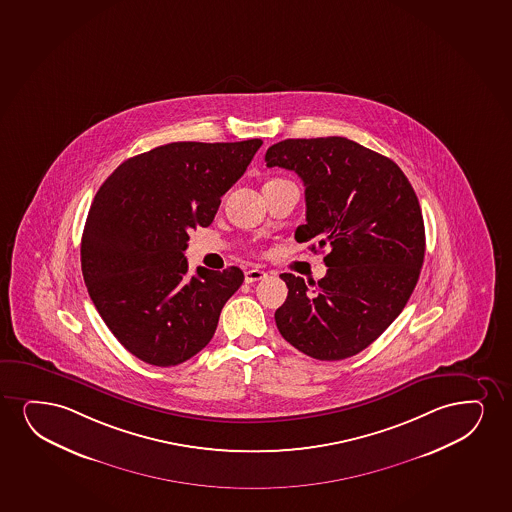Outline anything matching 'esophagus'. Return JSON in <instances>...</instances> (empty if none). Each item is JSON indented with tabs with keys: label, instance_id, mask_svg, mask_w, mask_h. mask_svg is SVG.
Instances as JSON below:
<instances>
[{
	"label": "esophagus",
	"instance_id": "obj_1",
	"mask_svg": "<svg viewBox=\"0 0 512 512\" xmlns=\"http://www.w3.org/2000/svg\"><path fill=\"white\" fill-rule=\"evenodd\" d=\"M266 277H268V273H266L265 270H259V268H251V270H247L246 272L247 284L259 282V280L266 279Z\"/></svg>",
	"mask_w": 512,
	"mask_h": 512
}]
</instances>
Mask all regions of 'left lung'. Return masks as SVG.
Listing matches in <instances>:
<instances>
[{
    "label": "left lung",
    "mask_w": 512,
    "mask_h": 512,
    "mask_svg": "<svg viewBox=\"0 0 512 512\" xmlns=\"http://www.w3.org/2000/svg\"><path fill=\"white\" fill-rule=\"evenodd\" d=\"M265 161L305 183L296 240L317 242L315 253L329 247L317 284L280 275L289 289L275 311L280 334L317 360L356 355L402 313L421 275L426 233L414 188L391 159L343 136L289 138Z\"/></svg>",
    "instance_id": "8db88e82"
}]
</instances>
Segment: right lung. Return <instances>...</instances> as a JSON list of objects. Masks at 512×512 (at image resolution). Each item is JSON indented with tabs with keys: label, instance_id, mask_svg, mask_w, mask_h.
<instances>
[{
	"label": "right lung",
	"instance_id": "add662e5",
	"mask_svg": "<svg viewBox=\"0 0 512 512\" xmlns=\"http://www.w3.org/2000/svg\"><path fill=\"white\" fill-rule=\"evenodd\" d=\"M263 142H175L124 161L98 188L81 239L93 305L131 355L156 367L187 362L206 346L237 266L188 277V230L209 227L221 195L246 173Z\"/></svg>",
	"mask_w": 512,
	"mask_h": 512
}]
</instances>
